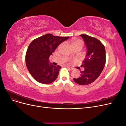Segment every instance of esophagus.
I'll use <instances>...</instances> for the list:
<instances>
[{
  "label": "esophagus",
  "instance_id": "1",
  "mask_svg": "<svg viewBox=\"0 0 126 126\" xmlns=\"http://www.w3.org/2000/svg\"><path fill=\"white\" fill-rule=\"evenodd\" d=\"M67 67L68 68V69H69L70 70H74V68H72V67H68V66H67Z\"/></svg>",
  "mask_w": 126,
  "mask_h": 126
}]
</instances>
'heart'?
<instances>
[{"label": "heart", "instance_id": "heart-1", "mask_svg": "<svg viewBox=\"0 0 126 126\" xmlns=\"http://www.w3.org/2000/svg\"><path fill=\"white\" fill-rule=\"evenodd\" d=\"M72 45L74 48L76 47L82 48L83 46V42L80 39H74L72 41Z\"/></svg>", "mask_w": 126, "mask_h": 126}]
</instances>
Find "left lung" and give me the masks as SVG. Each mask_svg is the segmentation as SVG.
Listing matches in <instances>:
<instances>
[{"label":"left lung","instance_id":"8db88e82","mask_svg":"<svg viewBox=\"0 0 126 126\" xmlns=\"http://www.w3.org/2000/svg\"><path fill=\"white\" fill-rule=\"evenodd\" d=\"M84 41L87 48L85 58L81 67L80 76L74 78V81L80 85H87L93 82L98 78L104 69L106 63L105 48L101 42L85 34L80 35Z\"/></svg>","mask_w":126,"mask_h":126}]
</instances>
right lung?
I'll use <instances>...</instances> for the list:
<instances>
[{"label":"right lung","mask_w":126,"mask_h":126,"mask_svg":"<svg viewBox=\"0 0 126 126\" xmlns=\"http://www.w3.org/2000/svg\"><path fill=\"white\" fill-rule=\"evenodd\" d=\"M68 38L48 33L30 44L26 54V63L30 74L36 81L48 84L56 79L61 67L49 63V58L57 47Z\"/></svg>","instance_id":"add662e5"}]
</instances>
